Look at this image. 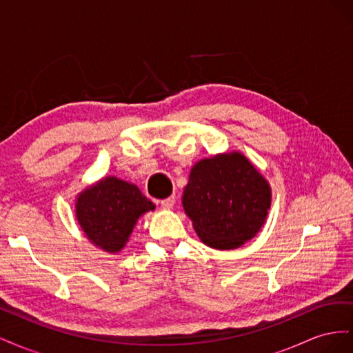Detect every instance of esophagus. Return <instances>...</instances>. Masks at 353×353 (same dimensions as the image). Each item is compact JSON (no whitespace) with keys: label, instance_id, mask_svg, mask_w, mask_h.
<instances>
[{"label":"esophagus","instance_id":"34e87169","mask_svg":"<svg viewBox=\"0 0 353 353\" xmlns=\"http://www.w3.org/2000/svg\"><path fill=\"white\" fill-rule=\"evenodd\" d=\"M174 203H175V196H170V197L163 199L162 201H160V205H162L163 209H172Z\"/></svg>","mask_w":353,"mask_h":353}]
</instances>
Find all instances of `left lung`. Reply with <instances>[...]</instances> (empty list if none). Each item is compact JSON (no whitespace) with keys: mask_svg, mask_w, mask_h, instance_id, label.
<instances>
[{"mask_svg":"<svg viewBox=\"0 0 353 353\" xmlns=\"http://www.w3.org/2000/svg\"><path fill=\"white\" fill-rule=\"evenodd\" d=\"M183 205L203 243L218 250L236 249L263 225L271 188L243 154H221L191 169Z\"/></svg>","mask_w":353,"mask_h":353,"instance_id":"obj_1","label":"left lung"}]
</instances>
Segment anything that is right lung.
I'll list each match as a JSON object with an SVG mask.
<instances>
[{
	"label": "right lung",
	"mask_w": 353,
	"mask_h": 353,
	"mask_svg": "<svg viewBox=\"0 0 353 353\" xmlns=\"http://www.w3.org/2000/svg\"><path fill=\"white\" fill-rule=\"evenodd\" d=\"M154 205L137 185L108 176L79 194L77 218L85 236L103 250L119 252L143 213Z\"/></svg>",
	"instance_id": "1"
}]
</instances>
